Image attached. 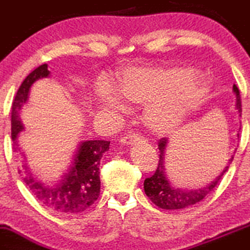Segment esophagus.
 <instances>
[{
	"instance_id": "34e87169",
	"label": "esophagus",
	"mask_w": 250,
	"mask_h": 250,
	"mask_svg": "<svg viewBox=\"0 0 250 250\" xmlns=\"http://www.w3.org/2000/svg\"><path fill=\"white\" fill-rule=\"evenodd\" d=\"M144 139V138L142 137V135L140 134H127V135H125V137H122L121 138V144H133V143H135V142H139V140H143Z\"/></svg>"
}]
</instances>
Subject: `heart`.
<instances>
[{
	"label": "heart",
	"mask_w": 250,
	"mask_h": 250,
	"mask_svg": "<svg viewBox=\"0 0 250 250\" xmlns=\"http://www.w3.org/2000/svg\"><path fill=\"white\" fill-rule=\"evenodd\" d=\"M181 68H130L118 77L115 89L101 84L96 89L99 101L106 108H125L123 96L135 104L145 103L143 120L155 133H167L183 121L188 110L199 101L205 85L199 78H188Z\"/></svg>",
	"instance_id": "1"
}]
</instances>
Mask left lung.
<instances>
[{
    "label": "left lung",
    "instance_id": "obj_1",
    "mask_svg": "<svg viewBox=\"0 0 250 250\" xmlns=\"http://www.w3.org/2000/svg\"><path fill=\"white\" fill-rule=\"evenodd\" d=\"M234 94L237 98V108L238 112H242V103H241V95H239V90L237 85H233ZM239 137V134H238ZM166 144H167V138H161L159 140V164H157V168L152 176L147 177L144 181V190L145 194L149 197V199L154 203L156 207L161 208V209L166 210H178L188 208L190 205H194L197 203L202 202L207 195H209L212 190L216 188L221 182L224 174L229 171V167L231 162L233 161V156L232 155L231 159L229 162H226V167L224 171L221 172L216 179L208 184L207 187H203L199 189H181V188H176L172 186L171 182L167 179L166 172H165V152H166ZM237 150V149H236ZM236 152V151H234Z\"/></svg>",
    "mask_w": 250,
    "mask_h": 250
}]
</instances>
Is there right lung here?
Masks as SVG:
<instances>
[{"mask_svg": "<svg viewBox=\"0 0 250 250\" xmlns=\"http://www.w3.org/2000/svg\"><path fill=\"white\" fill-rule=\"evenodd\" d=\"M47 64H41L23 81L17 91L11 108V137L17 145V137L23 129L21 110L28 100L29 89L38 79L47 77ZM18 149L16 147L14 151ZM110 149L107 140H88L79 145L77 154L62 178L56 183L39 181L26 164L19 169L21 179L31 194L48 209L58 214H77L88 209L100 195V160L106 150Z\"/></svg>", "mask_w": 250, "mask_h": 250, "instance_id": "add662e5", "label": "right lung"}]
</instances>
